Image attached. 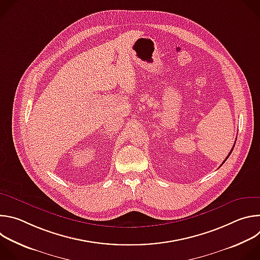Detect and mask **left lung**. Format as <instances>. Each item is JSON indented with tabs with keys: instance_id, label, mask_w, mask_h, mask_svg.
I'll return each instance as SVG.
<instances>
[{
	"instance_id": "left-lung-1",
	"label": "left lung",
	"mask_w": 260,
	"mask_h": 260,
	"mask_svg": "<svg viewBox=\"0 0 260 260\" xmlns=\"http://www.w3.org/2000/svg\"><path fill=\"white\" fill-rule=\"evenodd\" d=\"M234 147H235V145H234ZM233 150H234V148H233V149H232V151H231V152H230V154H229V156H230V155H231V153H232V152H233ZM229 156H228V157H226V158H225V160H226V159H228V158H229ZM225 160H224V161H223V164H224V162H225Z\"/></svg>"
}]
</instances>
